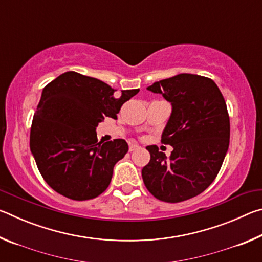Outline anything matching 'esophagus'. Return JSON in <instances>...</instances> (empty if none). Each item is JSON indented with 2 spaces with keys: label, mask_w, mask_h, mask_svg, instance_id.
Returning a JSON list of instances; mask_svg holds the SVG:
<instances>
[{
  "label": "esophagus",
  "mask_w": 262,
  "mask_h": 262,
  "mask_svg": "<svg viewBox=\"0 0 262 262\" xmlns=\"http://www.w3.org/2000/svg\"><path fill=\"white\" fill-rule=\"evenodd\" d=\"M139 144H129V151H134V150L139 149Z\"/></svg>",
  "instance_id": "1"
}]
</instances>
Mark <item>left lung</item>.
Wrapping results in <instances>:
<instances>
[{"instance_id":"left-lung-1","label":"left lung","mask_w":262,"mask_h":262,"mask_svg":"<svg viewBox=\"0 0 262 262\" xmlns=\"http://www.w3.org/2000/svg\"><path fill=\"white\" fill-rule=\"evenodd\" d=\"M147 89L171 103L172 112L162 142L173 150L167 158L157 145H148L150 162L142 168V178L158 200H188L214 181L227 155V104L216 83L199 75L179 74Z\"/></svg>"}]
</instances>
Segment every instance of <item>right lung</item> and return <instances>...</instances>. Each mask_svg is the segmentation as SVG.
I'll return each instance as SVG.
<instances>
[{
    "instance_id": "right-lung-1",
    "label": "right lung",
    "mask_w": 262,
    "mask_h": 262,
    "mask_svg": "<svg viewBox=\"0 0 262 262\" xmlns=\"http://www.w3.org/2000/svg\"><path fill=\"white\" fill-rule=\"evenodd\" d=\"M115 91L100 79L75 72L43 88L31 126L30 149L42 178L66 198L83 201L98 196L128 151L125 140H97L98 123L117 119L122 104L140 90Z\"/></svg>"
}]
</instances>
